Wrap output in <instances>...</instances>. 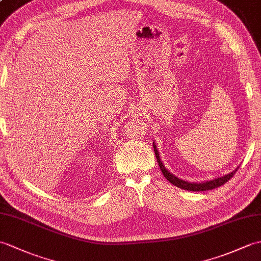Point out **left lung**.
Masks as SVG:
<instances>
[{
  "instance_id": "1",
  "label": "left lung",
  "mask_w": 261,
  "mask_h": 261,
  "mask_svg": "<svg viewBox=\"0 0 261 261\" xmlns=\"http://www.w3.org/2000/svg\"><path fill=\"white\" fill-rule=\"evenodd\" d=\"M153 149H154L156 161H158V165L161 169L163 175L166 177V179L169 181V182H171L173 186L181 188V189L188 190V191H204V190L215 189V188H217V187H220L223 184H226L227 181L236 173V171H237L238 168H239V167H237L231 172H229L225 175H221V177L208 180V181H201V182H190V181L180 179L179 177H177V175H174L170 171H168V169L165 167V165H163L162 161H161L158 148H156V144L154 142H153Z\"/></svg>"
}]
</instances>
